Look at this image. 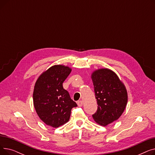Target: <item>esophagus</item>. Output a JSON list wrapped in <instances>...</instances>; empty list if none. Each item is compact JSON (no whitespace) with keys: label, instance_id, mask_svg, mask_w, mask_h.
<instances>
[{"label":"esophagus","instance_id":"obj_1","mask_svg":"<svg viewBox=\"0 0 155 155\" xmlns=\"http://www.w3.org/2000/svg\"><path fill=\"white\" fill-rule=\"evenodd\" d=\"M77 105L78 107H82L83 105V102L82 101H77Z\"/></svg>","mask_w":155,"mask_h":155}]
</instances>
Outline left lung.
<instances>
[{"mask_svg": "<svg viewBox=\"0 0 155 155\" xmlns=\"http://www.w3.org/2000/svg\"><path fill=\"white\" fill-rule=\"evenodd\" d=\"M98 107L92 116L96 123L106 126L117 120L127 103L126 86L116 73L109 68H99L91 74Z\"/></svg>", "mask_w": 155, "mask_h": 155, "instance_id": "8db88e82", "label": "left lung"}]
</instances>
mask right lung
Returning a JSON list of instances; mask_svg holds the SVG:
<instances>
[{"instance_id": "right-lung-1", "label": "right lung", "mask_w": 155, "mask_h": 155, "mask_svg": "<svg viewBox=\"0 0 155 155\" xmlns=\"http://www.w3.org/2000/svg\"><path fill=\"white\" fill-rule=\"evenodd\" d=\"M71 71L68 66L53 65L39 76L35 85L33 104L37 114L44 123L54 128L67 123L71 109L77 106L63 87Z\"/></svg>"}]
</instances>
